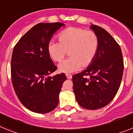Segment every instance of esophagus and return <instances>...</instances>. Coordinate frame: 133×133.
<instances>
[{"mask_svg":"<svg viewBox=\"0 0 133 133\" xmlns=\"http://www.w3.org/2000/svg\"><path fill=\"white\" fill-rule=\"evenodd\" d=\"M66 77L68 79H72V76L70 75V74H66Z\"/></svg>","mask_w":133,"mask_h":133,"instance_id":"34e87169","label":"esophagus"}]
</instances>
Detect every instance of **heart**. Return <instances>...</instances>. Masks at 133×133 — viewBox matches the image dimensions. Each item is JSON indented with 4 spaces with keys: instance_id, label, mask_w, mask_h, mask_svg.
Wrapping results in <instances>:
<instances>
[{
    "instance_id": "b5f03b06",
    "label": "heart",
    "mask_w": 133,
    "mask_h": 133,
    "mask_svg": "<svg viewBox=\"0 0 133 133\" xmlns=\"http://www.w3.org/2000/svg\"><path fill=\"white\" fill-rule=\"evenodd\" d=\"M58 42H49L48 53L54 61L60 62L66 53L68 59L58 65V70L62 73L76 72L81 66L87 68L93 62L99 49V38L92 31L70 27L58 35Z\"/></svg>"
}]
</instances>
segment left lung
I'll use <instances>...</instances> for the list:
<instances>
[{
	"label": "left lung",
	"mask_w": 133,
	"mask_h": 133,
	"mask_svg": "<svg viewBox=\"0 0 133 133\" xmlns=\"http://www.w3.org/2000/svg\"><path fill=\"white\" fill-rule=\"evenodd\" d=\"M99 38L96 57L83 72L72 76L77 102L87 110H97L111 102L120 87L124 70L120 46L105 30L91 25ZM84 75H89L87 79Z\"/></svg>",
	"instance_id": "left-lung-1"
}]
</instances>
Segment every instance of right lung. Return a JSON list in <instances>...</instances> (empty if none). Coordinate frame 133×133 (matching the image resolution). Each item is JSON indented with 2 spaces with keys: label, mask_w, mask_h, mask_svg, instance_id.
Returning <instances> with one entry per match:
<instances>
[{
  "label": "right lung",
  "mask_w": 133,
  "mask_h": 133,
  "mask_svg": "<svg viewBox=\"0 0 133 133\" xmlns=\"http://www.w3.org/2000/svg\"><path fill=\"white\" fill-rule=\"evenodd\" d=\"M63 23H40L25 33L13 49L11 74L13 88L22 104L35 113L46 114L57 106L65 74L57 70L48 44Z\"/></svg>",
  "instance_id": "1"
}]
</instances>
